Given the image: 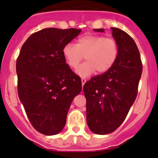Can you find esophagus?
Segmentation results:
<instances>
[{
  "label": "esophagus",
  "instance_id": "1",
  "mask_svg": "<svg viewBox=\"0 0 158 158\" xmlns=\"http://www.w3.org/2000/svg\"><path fill=\"white\" fill-rule=\"evenodd\" d=\"M86 79H84V78H82L81 79V82H82V85H83V86H84V84H85V83H86Z\"/></svg>",
  "mask_w": 158,
  "mask_h": 158
}]
</instances>
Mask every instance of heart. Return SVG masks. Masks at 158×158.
Segmentation results:
<instances>
[{
    "label": "heart",
    "instance_id": "b5f03b06",
    "mask_svg": "<svg viewBox=\"0 0 158 158\" xmlns=\"http://www.w3.org/2000/svg\"><path fill=\"white\" fill-rule=\"evenodd\" d=\"M62 53L71 69H76L85 56L87 61L79 67L77 73L81 76H88L96 70L99 74L107 72L117 59L119 46L113 38L86 35L79 38L75 45L66 44Z\"/></svg>",
    "mask_w": 158,
    "mask_h": 158
}]
</instances>
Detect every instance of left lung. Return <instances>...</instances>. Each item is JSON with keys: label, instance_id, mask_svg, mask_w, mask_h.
<instances>
[{"label": "left lung", "instance_id": "obj_1", "mask_svg": "<svg viewBox=\"0 0 158 158\" xmlns=\"http://www.w3.org/2000/svg\"><path fill=\"white\" fill-rule=\"evenodd\" d=\"M111 30L119 46L117 59L107 72L91 78L83 88L87 123L98 135L110 134L120 127L135 102L142 74L139 51L134 39L120 28Z\"/></svg>", "mask_w": 158, "mask_h": 158}]
</instances>
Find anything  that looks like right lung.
I'll return each mask as SVG.
<instances>
[{
  "instance_id": "right-lung-1",
  "label": "right lung",
  "mask_w": 158,
  "mask_h": 158,
  "mask_svg": "<svg viewBox=\"0 0 158 158\" xmlns=\"http://www.w3.org/2000/svg\"><path fill=\"white\" fill-rule=\"evenodd\" d=\"M80 32L56 28L38 31L23 43L16 60L19 98L33 128L43 135L63 130L72 101L82 90L81 79L62 53Z\"/></svg>"
}]
</instances>
